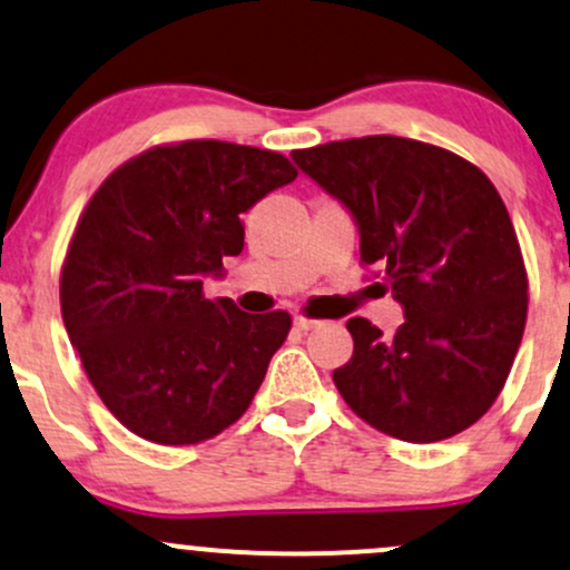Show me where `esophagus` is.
Instances as JSON below:
<instances>
[{
    "label": "esophagus",
    "instance_id": "obj_1",
    "mask_svg": "<svg viewBox=\"0 0 570 570\" xmlns=\"http://www.w3.org/2000/svg\"><path fill=\"white\" fill-rule=\"evenodd\" d=\"M293 325H296L298 331H312L317 325V320L312 317H304V315H296V320H293Z\"/></svg>",
    "mask_w": 570,
    "mask_h": 570
}]
</instances>
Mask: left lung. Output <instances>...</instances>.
Wrapping results in <instances>:
<instances>
[{"instance_id": "1", "label": "left lung", "mask_w": 570, "mask_h": 570, "mask_svg": "<svg viewBox=\"0 0 570 570\" xmlns=\"http://www.w3.org/2000/svg\"><path fill=\"white\" fill-rule=\"evenodd\" d=\"M293 161L353 213L361 264L382 268L406 315L393 338L347 320L342 399L412 444L474 425L507 385L528 317L525 261L495 185L444 147L390 134L293 150Z\"/></svg>"}]
</instances>
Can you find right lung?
I'll use <instances>...</instances> for the list:
<instances>
[{"label": "right lung", "mask_w": 570, "mask_h": 570, "mask_svg": "<svg viewBox=\"0 0 570 570\" xmlns=\"http://www.w3.org/2000/svg\"><path fill=\"white\" fill-rule=\"evenodd\" d=\"M296 175L274 150L188 139L120 164L82 209L61 317L99 399L139 439L199 444L250 406L291 315L209 302L204 277L242 253V215Z\"/></svg>", "instance_id": "right-lung-1"}]
</instances>
